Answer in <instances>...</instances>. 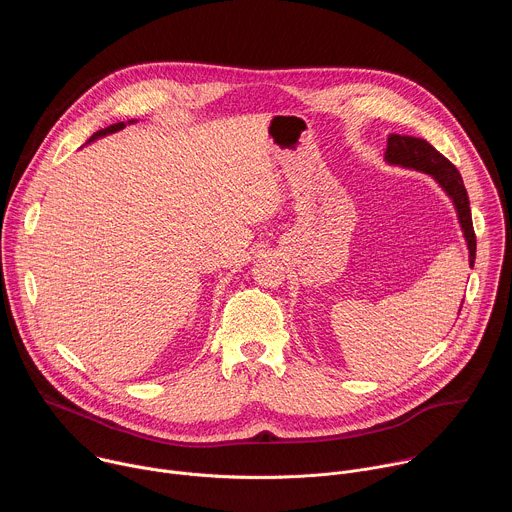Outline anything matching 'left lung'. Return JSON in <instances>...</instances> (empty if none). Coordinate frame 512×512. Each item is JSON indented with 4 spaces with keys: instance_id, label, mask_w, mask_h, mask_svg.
Instances as JSON below:
<instances>
[{
    "instance_id": "obj_1",
    "label": "left lung",
    "mask_w": 512,
    "mask_h": 512,
    "mask_svg": "<svg viewBox=\"0 0 512 512\" xmlns=\"http://www.w3.org/2000/svg\"><path fill=\"white\" fill-rule=\"evenodd\" d=\"M385 160L391 166H401L409 170H417L423 174H429L440 188L450 196L454 202V208L458 212V223L462 227L466 245H468V261L470 267H474L476 259V235L472 227V212H470V200L468 192L464 188V180L456 166L444 158L440 152H437L431 143L419 137L411 135H397L391 133L387 139V152ZM462 310V306H460Z\"/></svg>"
}]
</instances>
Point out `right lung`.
<instances>
[{
    "instance_id": "1",
    "label": "right lung",
    "mask_w": 512,
    "mask_h": 512,
    "mask_svg": "<svg viewBox=\"0 0 512 512\" xmlns=\"http://www.w3.org/2000/svg\"><path fill=\"white\" fill-rule=\"evenodd\" d=\"M127 123H135V119H131V121H127ZM127 123H125V121H121V123H113V125H109V127H105V129H99L97 133H93V135L89 137V141H87V143H91V141H95V139H99V137H105V135H109V133L121 131Z\"/></svg>"
}]
</instances>
